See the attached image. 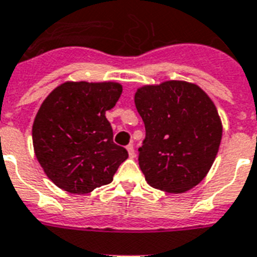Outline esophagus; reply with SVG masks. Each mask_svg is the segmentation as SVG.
<instances>
[{
	"label": "esophagus",
	"mask_w": 257,
	"mask_h": 257,
	"mask_svg": "<svg viewBox=\"0 0 257 257\" xmlns=\"http://www.w3.org/2000/svg\"><path fill=\"white\" fill-rule=\"evenodd\" d=\"M127 151H128V156L131 157V158H134L135 157V150H134V146L133 145H128V146L126 147Z\"/></svg>",
	"instance_id": "esophagus-1"
}]
</instances>
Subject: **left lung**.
<instances>
[{
    "label": "left lung",
    "mask_w": 257,
    "mask_h": 257,
    "mask_svg": "<svg viewBox=\"0 0 257 257\" xmlns=\"http://www.w3.org/2000/svg\"><path fill=\"white\" fill-rule=\"evenodd\" d=\"M135 106L146 130L138 162L147 184L170 193L200 184L222 135L209 96L197 85L172 80L139 88Z\"/></svg>",
    "instance_id": "8db88e82"
}]
</instances>
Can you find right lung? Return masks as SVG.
Instances as JSON below:
<instances>
[{
  "instance_id": "obj_1",
  "label": "right lung",
  "mask_w": 257,
  "mask_h": 257,
  "mask_svg": "<svg viewBox=\"0 0 257 257\" xmlns=\"http://www.w3.org/2000/svg\"><path fill=\"white\" fill-rule=\"evenodd\" d=\"M122 93L118 83H64L48 95L36 115L32 138L48 178L65 192L84 194L110 184L128 158L114 142L106 111Z\"/></svg>"
}]
</instances>
